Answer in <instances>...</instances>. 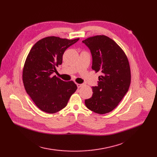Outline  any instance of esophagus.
Returning a JSON list of instances; mask_svg holds the SVG:
<instances>
[{"mask_svg": "<svg viewBox=\"0 0 157 157\" xmlns=\"http://www.w3.org/2000/svg\"><path fill=\"white\" fill-rule=\"evenodd\" d=\"M82 86H83V84H79V83H77V86L78 88H81Z\"/></svg>", "mask_w": 157, "mask_h": 157, "instance_id": "1", "label": "esophagus"}]
</instances>
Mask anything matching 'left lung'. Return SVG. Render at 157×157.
Here are the masks:
<instances>
[{"label":"left lung","instance_id":"obj_1","mask_svg":"<svg viewBox=\"0 0 157 157\" xmlns=\"http://www.w3.org/2000/svg\"><path fill=\"white\" fill-rule=\"evenodd\" d=\"M82 42L92 53V69L102 74L98 85L92 87V97L85 101V105L98 114L109 113L128 90L131 74L128 59L123 49L105 36L90 37Z\"/></svg>","mask_w":157,"mask_h":157}]
</instances>
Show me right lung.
Listing matches in <instances>:
<instances>
[{"instance_id": "right-lung-1", "label": "right lung", "mask_w": 157, "mask_h": 157, "mask_svg": "<svg viewBox=\"0 0 157 157\" xmlns=\"http://www.w3.org/2000/svg\"><path fill=\"white\" fill-rule=\"evenodd\" d=\"M79 39L46 37L30 49L23 69V85L32 100L44 112L55 113L64 108L77 90L74 81L65 82L53 74L62 64L65 51Z\"/></svg>"}]
</instances>
